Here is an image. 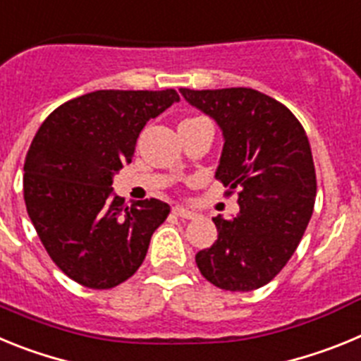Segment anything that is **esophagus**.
<instances>
[{
	"label": "esophagus",
	"mask_w": 361,
	"mask_h": 361,
	"mask_svg": "<svg viewBox=\"0 0 361 361\" xmlns=\"http://www.w3.org/2000/svg\"><path fill=\"white\" fill-rule=\"evenodd\" d=\"M173 213L177 216H180V219H195V216H197L195 213L190 212V209H186V208H183V206H175Z\"/></svg>",
	"instance_id": "esophagus-1"
}]
</instances>
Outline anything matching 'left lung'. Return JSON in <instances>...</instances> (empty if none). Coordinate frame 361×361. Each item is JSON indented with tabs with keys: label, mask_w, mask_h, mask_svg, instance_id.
I'll return each instance as SVG.
<instances>
[{
	"label": "left lung",
	"mask_w": 361,
	"mask_h": 361,
	"mask_svg": "<svg viewBox=\"0 0 361 361\" xmlns=\"http://www.w3.org/2000/svg\"><path fill=\"white\" fill-rule=\"evenodd\" d=\"M180 94L212 117L224 137L215 177L238 191L240 212L215 216L219 238L195 255L206 280L226 291H253L288 264L314 208L317 173L305 130L289 108L253 88Z\"/></svg>",
	"instance_id": "obj_1"
}]
</instances>
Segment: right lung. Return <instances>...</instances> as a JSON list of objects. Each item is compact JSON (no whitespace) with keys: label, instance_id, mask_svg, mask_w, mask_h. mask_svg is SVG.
<instances>
[{"label":"right lung","instance_id":"right-lung-1","mask_svg":"<svg viewBox=\"0 0 361 361\" xmlns=\"http://www.w3.org/2000/svg\"><path fill=\"white\" fill-rule=\"evenodd\" d=\"M175 90H97L50 114L25 159L23 195L56 266L85 288H116L141 267L170 213L159 199L126 206L114 175L132 162L149 119L178 103Z\"/></svg>","mask_w":361,"mask_h":361}]
</instances>
